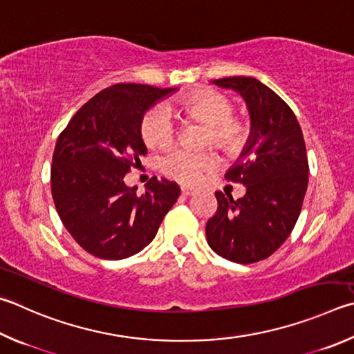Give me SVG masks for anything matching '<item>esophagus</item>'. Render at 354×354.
Listing matches in <instances>:
<instances>
[{
	"label": "esophagus",
	"instance_id": "1",
	"mask_svg": "<svg viewBox=\"0 0 354 354\" xmlns=\"http://www.w3.org/2000/svg\"><path fill=\"white\" fill-rule=\"evenodd\" d=\"M181 194H183L184 196H190V195L195 194V190L190 189V187H185V185H181Z\"/></svg>",
	"mask_w": 354,
	"mask_h": 354
}]
</instances>
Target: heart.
Instances as JSON below:
<instances>
[{
  "instance_id": "heart-1",
  "label": "heart",
  "mask_w": 354,
  "mask_h": 354,
  "mask_svg": "<svg viewBox=\"0 0 354 354\" xmlns=\"http://www.w3.org/2000/svg\"><path fill=\"white\" fill-rule=\"evenodd\" d=\"M183 108L192 118L210 125L207 142L232 153L239 150L246 138L243 122L234 118V102L226 94L214 89H201L183 99ZM140 134L149 147H167L176 136V122L171 110L164 104L151 106L140 122ZM216 165V158L210 151H195L179 147L160 159L164 175L184 184L196 183L204 171Z\"/></svg>"
}]
</instances>
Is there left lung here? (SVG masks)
Listing matches in <instances>:
<instances>
[{"instance_id":"8db88e82","label":"left lung","mask_w":354,"mask_h":354,"mask_svg":"<svg viewBox=\"0 0 354 354\" xmlns=\"http://www.w3.org/2000/svg\"><path fill=\"white\" fill-rule=\"evenodd\" d=\"M214 85L239 93L250 114V134L226 171L246 187L234 199L216 192L218 209L205 224L209 246L223 259L248 265L268 259L292 232L308 187V158L291 108L254 77H226Z\"/></svg>"}]
</instances>
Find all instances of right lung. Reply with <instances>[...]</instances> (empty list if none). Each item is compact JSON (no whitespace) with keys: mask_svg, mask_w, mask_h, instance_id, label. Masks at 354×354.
<instances>
[{"mask_svg":"<svg viewBox=\"0 0 354 354\" xmlns=\"http://www.w3.org/2000/svg\"><path fill=\"white\" fill-rule=\"evenodd\" d=\"M178 88L118 83L88 100L57 139L50 190L63 226L99 259L122 260L156 236L181 194L151 178L142 195L124 178L147 153L140 136L145 111Z\"/></svg>","mask_w":354,"mask_h":354,"instance_id":"add662e5","label":"right lung"}]
</instances>
